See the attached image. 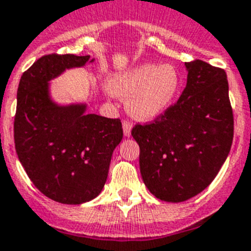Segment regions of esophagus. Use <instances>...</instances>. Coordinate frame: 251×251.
<instances>
[{"label":"esophagus","instance_id":"esophagus-1","mask_svg":"<svg viewBox=\"0 0 251 251\" xmlns=\"http://www.w3.org/2000/svg\"><path fill=\"white\" fill-rule=\"evenodd\" d=\"M123 128H124V134H125V136H130V135H131V128H132L131 121L125 120V121L123 123Z\"/></svg>","mask_w":251,"mask_h":251}]
</instances>
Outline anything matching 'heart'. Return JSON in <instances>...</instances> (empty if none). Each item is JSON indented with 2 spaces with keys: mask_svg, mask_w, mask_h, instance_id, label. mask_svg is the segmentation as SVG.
Segmentation results:
<instances>
[{
  "mask_svg": "<svg viewBox=\"0 0 251 251\" xmlns=\"http://www.w3.org/2000/svg\"><path fill=\"white\" fill-rule=\"evenodd\" d=\"M179 73L173 65L141 64L120 74L111 83V92L128 97V111L140 120H151L164 113L180 88Z\"/></svg>",
  "mask_w": 251,
  "mask_h": 251,
  "instance_id": "heart-1",
  "label": "heart"
}]
</instances>
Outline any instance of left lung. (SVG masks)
I'll use <instances>...</instances> for the list:
<instances>
[{"instance_id": "1", "label": "left lung", "mask_w": 251, "mask_h": 251, "mask_svg": "<svg viewBox=\"0 0 251 251\" xmlns=\"http://www.w3.org/2000/svg\"><path fill=\"white\" fill-rule=\"evenodd\" d=\"M179 100L131 135L140 147V173L151 195L183 202L201 193L225 163L234 138L226 72L203 60L186 63Z\"/></svg>"}]
</instances>
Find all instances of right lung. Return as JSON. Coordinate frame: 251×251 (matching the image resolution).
<instances>
[{
	"instance_id": "right-lung-1",
	"label": "right lung",
	"mask_w": 251,
	"mask_h": 251,
	"mask_svg": "<svg viewBox=\"0 0 251 251\" xmlns=\"http://www.w3.org/2000/svg\"><path fill=\"white\" fill-rule=\"evenodd\" d=\"M88 55L47 54L21 75L14 139L19 160L34 186L55 202L80 204L101 193L111 156L123 140L120 119L86 112V104L58 106L49 82Z\"/></svg>"
}]
</instances>
